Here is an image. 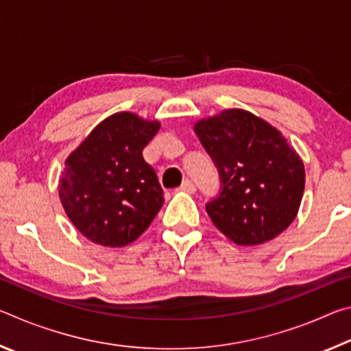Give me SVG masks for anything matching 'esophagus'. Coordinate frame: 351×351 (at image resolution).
Returning a JSON list of instances; mask_svg holds the SVG:
<instances>
[{
    "instance_id": "34e87169",
    "label": "esophagus",
    "mask_w": 351,
    "mask_h": 351,
    "mask_svg": "<svg viewBox=\"0 0 351 351\" xmlns=\"http://www.w3.org/2000/svg\"><path fill=\"white\" fill-rule=\"evenodd\" d=\"M181 190H184V192L187 193H195V190H197V186L190 181V180H186L182 184H181Z\"/></svg>"
}]
</instances>
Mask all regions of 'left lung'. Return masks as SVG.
<instances>
[{
	"label": "left lung",
	"instance_id": "1",
	"mask_svg": "<svg viewBox=\"0 0 351 351\" xmlns=\"http://www.w3.org/2000/svg\"><path fill=\"white\" fill-rule=\"evenodd\" d=\"M219 175L206 204L217 229L237 245L276 239L294 221L305 189L304 162L277 128L245 110H226L195 123Z\"/></svg>",
	"mask_w": 351,
	"mask_h": 351
}]
</instances>
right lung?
<instances>
[{
  "instance_id": "add662e5",
  "label": "right lung",
  "mask_w": 351,
  "mask_h": 351,
  "mask_svg": "<svg viewBox=\"0 0 351 351\" xmlns=\"http://www.w3.org/2000/svg\"><path fill=\"white\" fill-rule=\"evenodd\" d=\"M159 127L158 121L116 112L68 156L58 195L68 218L88 240L127 246L162 207L156 171L142 156Z\"/></svg>"
}]
</instances>
